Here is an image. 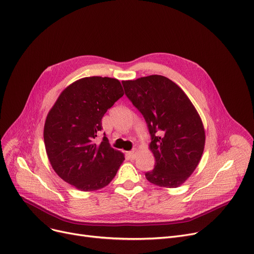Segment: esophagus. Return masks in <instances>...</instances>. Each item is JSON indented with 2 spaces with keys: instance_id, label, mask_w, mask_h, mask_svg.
Masks as SVG:
<instances>
[{
  "instance_id": "34e87169",
  "label": "esophagus",
  "mask_w": 254,
  "mask_h": 254,
  "mask_svg": "<svg viewBox=\"0 0 254 254\" xmlns=\"http://www.w3.org/2000/svg\"><path fill=\"white\" fill-rule=\"evenodd\" d=\"M127 154H128L129 159L134 160V159L136 158V154H137V149H134V150H131V151H128V152H127Z\"/></svg>"
}]
</instances>
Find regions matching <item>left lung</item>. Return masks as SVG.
<instances>
[{
    "label": "left lung",
    "mask_w": 254,
    "mask_h": 254,
    "mask_svg": "<svg viewBox=\"0 0 254 254\" xmlns=\"http://www.w3.org/2000/svg\"><path fill=\"white\" fill-rule=\"evenodd\" d=\"M126 95L147 124L154 168L146 180L178 188L194 172L205 144L202 120L182 88L166 76L152 74L124 81Z\"/></svg>",
    "instance_id": "1"
}]
</instances>
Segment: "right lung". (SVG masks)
Returning a JSON list of instances; mask_svg holds the SVG:
<instances>
[{
    "label": "right lung",
    "mask_w": 254,
    "mask_h": 254,
    "mask_svg": "<svg viewBox=\"0 0 254 254\" xmlns=\"http://www.w3.org/2000/svg\"><path fill=\"white\" fill-rule=\"evenodd\" d=\"M124 95L117 79L87 76L67 86L49 111L43 139L49 161L60 178L84 192L108 186L125 161L104 137L102 118Z\"/></svg>",
    "instance_id": "add662e5"
}]
</instances>
